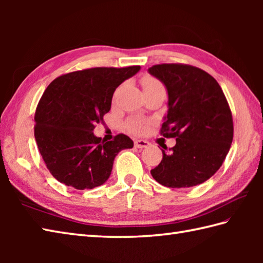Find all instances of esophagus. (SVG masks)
I'll use <instances>...</instances> for the list:
<instances>
[{
  "mask_svg": "<svg viewBox=\"0 0 263 263\" xmlns=\"http://www.w3.org/2000/svg\"><path fill=\"white\" fill-rule=\"evenodd\" d=\"M135 146L137 147V148H146V147H148L149 146V142L148 141H146V140H136L135 141Z\"/></svg>",
  "mask_w": 263,
  "mask_h": 263,
  "instance_id": "obj_1",
  "label": "esophagus"
}]
</instances>
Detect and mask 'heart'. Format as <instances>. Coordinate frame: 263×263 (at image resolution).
<instances>
[{
  "label": "heart",
  "instance_id": "1",
  "mask_svg": "<svg viewBox=\"0 0 263 263\" xmlns=\"http://www.w3.org/2000/svg\"><path fill=\"white\" fill-rule=\"evenodd\" d=\"M143 91L146 90H152V89H157V88H164L163 85L156 79V78L152 76H146L142 78L141 80ZM150 125V121L146 119H141V117H132V119H128L125 123L126 130L132 133V135L136 136H141L144 132L148 130Z\"/></svg>",
  "mask_w": 263,
  "mask_h": 263
}]
</instances>
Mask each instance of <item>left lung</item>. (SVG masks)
I'll return each instance as SVG.
<instances>
[{"label":"left lung","mask_w":263,"mask_h":263,"mask_svg":"<svg viewBox=\"0 0 263 263\" xmlns=\"http://www.w3.org/2000/svg\"><path fill=\"white\" fill-rule=\"evenodd\" d=\"M149 73L164 83L168 111L160 128L176 144L150 171L159 184L180 189L205 182L220 168L234 136L232 111L219 83L205 71L181 63L153 65Z\"/></svg>","instance_id":"obj_1"}]
</instances>
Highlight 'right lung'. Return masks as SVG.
Segmentation results:
<instances>
[{"instance_id": "1", "label": "right lung", "mask_w": 263, "mask_h": 263, "mask_svg": "<svg viewBox=\"0 0 263 263\" xmlns=\"http://www.w3.org/2000/svg\"><path fill=\"white\" fill-rule=\"evenodd\" d=\"M139 70V65L92 68L49 83L36 108L35 139L47 170L59 182L77 190L102 185L116 155L133 147L123 133L104 141L92 131L109 111L115 89Z\"/></svg>"}]
</instances>
